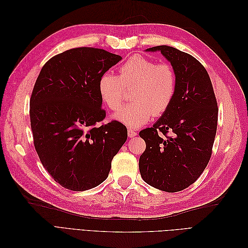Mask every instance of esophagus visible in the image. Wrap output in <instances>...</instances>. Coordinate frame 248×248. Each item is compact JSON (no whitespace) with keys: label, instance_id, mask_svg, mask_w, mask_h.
<instances>
[{"label":"esophagus","instance_id":"34e87169","mask_svg":"<svg viewBox=\"0 0 248 248\" xmlns=\"http://www.w3.org/2000/svg\"><path fill=\"white\" fill-rule=\"evenodd\" d=\"M136 136H138V132L134 130V129H131V128H129L128 129V137L129 138H133V137H136Z\"/></svg>","mask_w":248,"mask_h":248}]
</instances>
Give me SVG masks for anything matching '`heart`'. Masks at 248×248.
I'll use <instances>...</instances> for the list:
<instances>
[{"instance_id": "b5f03b06", "label": "heart", "mask_w": 248, "mask_h": 248, "mask_svg": "<svg viewBox=\"0 0 248 248\" xmlns=\"http://www.w3.org/2000/svg\"><path fill=\"white\" fill-rule=\"evenodd\" d=\"M120 77L103 73L98 84L99 94L107 106L118 110L125 97V88L133 87L132 99L115 118L129 126L139 127L153 115L161 116L171 106L178 87L176 70L169 63H157L141 55L129 58L120 67Z\"/></svg>"}]
</instances>
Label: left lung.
<instances>
[{"mask_svg": "<svg viewBox=\"0 0 248 248\" xmlns=\"http://www.w3.org/2000/svg\"><path fill=\"white\" fill-rule=\"evenodd\" d=\"M147 50H160L169 60L178 87L170 108L153 127L140 132L146 142L140 172L157 189L181 191L197 181L211 158L218 115L216 97L207 70L196 58L168 46Z\"/></svg>", "mask_w": 248, "mask_h": 248, "instance_id": "8db88e82", "label": "left lung"}]
</instances>
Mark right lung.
Instances as JSON below:
<instances>
[{"label": "right lung", "instance_id": "add662e5", "mask_svg": "<svg viewBox=\"0 0 248 248\" xmlns=\"http://www.w3.org/2000/svg\"><path fill=\"white\" fill-rule=\"evenodd\" d=\"M122 57L101 48L76 47L44 64L30 99L34 147L56 182L73 191L98 186L127 140L116 120L102 123L98 84Z\"/></svg>", "mask_w": 248, "mask_h": 248}]
</instances>
